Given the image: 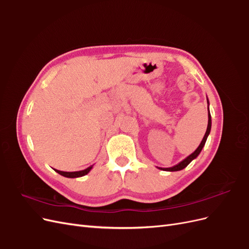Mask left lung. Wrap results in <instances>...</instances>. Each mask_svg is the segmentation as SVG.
I'll return each mask as SVG.
<instances>
[{
  "label": "left lung",
  "mask_w": 249,
  "mask_h": 249,
  "mask_svg": "<svg viewBox=\"0 0 249 249\" xmlns=\"http://www.w3.org/2000/svg\"><path fill=\"white\" fill-rule=\"evenodd\" d=\"M207 102H208V127H207V131H206V134H205V136H203V138H202V140H201V142H200V144H199V146L194 150V152L190 155V156H188L186 159H184L182 162H179L178 164H177V165H175V166H172V167H169V168H162V167H158L159 169H161V170H164V171H178V170H182V169H184L185 167H187L188 165H189V163L192 161V160H194L195 158H196L199 154H200V152H201V149H202V147L205 146V144H206V141H207V138H208V136H209V134H210V132H211V126H212V119H211V114H210V110H209V100L207 99Z\"/></svg>",
  "instance_id": "8db88e82"
}]
</instances>
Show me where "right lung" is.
<instances>
[{
    "label": "right lung",
    "instance_id": "1",
    "mask_svg": "<svg viewBox=\"0 0 249 249\" xmlns=\"http://www.w3.org/2000/svg\"><path fill=\"white\" fill-rule=\"evenodd\" d=\"M93 165H91V166L87 167L86 169L84 170H80V171H71V172H67V171H60V170H57L55 169L56 172H58L59 175H61L65 178H80V177H83V176H86L87 173L92 169Z\"/></svg>",
    "mask_w": 249,
    "mask_h": 249
}]
</instances>
